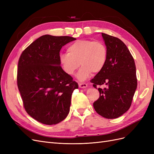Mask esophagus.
Returning <instances> with one entry per match:
<instances>
[{"mask_svg":"<svg viewBox=\"0 0 154 154\" xmlns=\"http://www.w3.org/2000/svg\"><path fill=\"white\" fill-rule=\"evenodd\" d=\"M78 84H79V87H80V88H85L87 87V83H79Z\"/></svg>","mask_w":154,"mask_h":154,"instance_id":"esophagus-1","label":"esophagus"}]
</instances>
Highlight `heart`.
<instances>
[{"mask_svg": "<svg viewBox=\"0 0 154 154\" xmlns=\"http://www.w3.org/2000/svg\"><path fill=\"white\" fill-rule=\"evenodd\" d=\"M67 53L60 54L59 60L63 71L73 75L82 66L77 78L84 81L91 73H98L104 68L107 60V49L101 41L78 40L67 47Z\"/></svg>", "mask_w": 154, "mask_h": 154, "instance_id": "b5f03b06", "label": "heart"}]
</instances>
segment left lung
<instances>
[{
	"instance_id": "1",
	"label": "left lung",
	"mask_w": 154,
	"mask_h": 154,
	"mask_svg": "<svg viewBox=\"0 0 154 154\" xmlns=\"http://www.w3.org/2000/svg\"><path fill=\"white\" fill-rule=\"evenodd\" d=\"M107 49V60L103 70L91 80L98 88L100 97L93 103L96 112L103 118L115 119L125 113L132 104L137 88L136 68L134 58L123 42L101 32Z\"/></svg>"
}]
</instances>
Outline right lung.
<instances>
[{"instance_id":"add662e5","label":"right lung","mask_w":154,"mask_h":154,"mask_svg":"<svg viewBox=\"0 0 154 154\" xmlns=\"http://www.w3.org/2000/svg\"><path fill=\"white\" fill-rule=\"evenodd\" d=\"M71 36L45 35L31 43L18 63L17 85L24 109L45 125H56L67 116L78 83L60 66V51L75 40Z\"/></svg>"}]
</instances>
